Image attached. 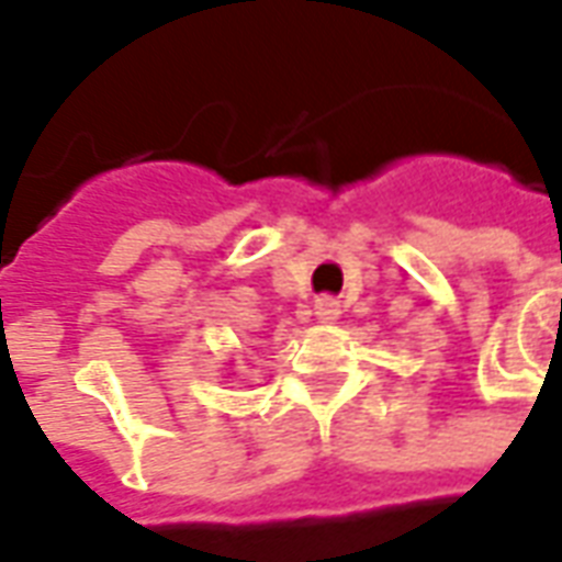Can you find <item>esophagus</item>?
I'll return each instance as SVG.
<instances>
[{"label":"esophagus","mask_w":562,"mask_h":562,"mask_svg":"<svg viewBox=\"0 0 562 562\" xmlns=\"http://www.w3.org/2000/svg\"><path fill=\"white\" fill-rule=\"evenodd\" d=\"M337 313H340V310H337V301H334V297H318L316 316L322 318V322H334V318H337Z\"/></svg>","instance_id":"esophagus-1"}]
</instances>
